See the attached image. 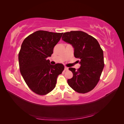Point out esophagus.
<instances>
[{
  "label": "esophagus",
  "instance_id": "34e87169",
  "mask_svg": "<svg viewBox=\"0 0 124 124\" xmlns=\"http://www.w3.org/2000/svg\"><path fill=\"white\" fill-rule=\"evenodd\" d=\"M68 70V67H65V70L66 71V70Z\"/></svg>",
  "mask_w": 124,
  "mask_h": 124
}]
</instances>
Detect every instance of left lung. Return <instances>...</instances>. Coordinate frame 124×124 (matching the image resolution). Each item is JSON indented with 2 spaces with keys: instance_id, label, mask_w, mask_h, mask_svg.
<instances>
[{
  "instance_id": "8db88e82",
  "label": "left lung",
  "mask_w": 124,
  "mask_h": 124,
  "mask_svg": "<svg viewBox=\"0 0 124 124\" xmlns=\"http://www.w3.org/2000/svg\"><path fill=\"white\" fill-rule=\"evenodd\" d=\"M62 40L72 45L74 57L79 59L81 65L78 70L69 68L73 77L67 80L68 85L78 93L91 91L99 82L104 66L103 51L98 42L82 31L65 32Z\"/></svg>"
}]
</instances>
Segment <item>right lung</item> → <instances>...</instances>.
<instances>
[{"label":"right lung","mask_w":124,"mask_h":124,"mask_svg":"<svg viewBox=\"0 0 124 124\" xmlns=\"http://www.w3.org/2000/svg\"><path fill=\"white\" fill-rule=\"evenodd\" d=\"M62 34L38 31L26 37L22 44L18 54L20 72L26 84L37 94L51 92L64 69L62 63L52 65L46 59L53 54Z\"/></svg>","instance_id":"obj_1"}]
</instances>
